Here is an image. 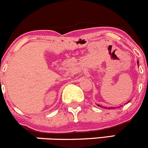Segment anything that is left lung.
<instances>
[{
  "label": "left lung",
  "instance_id": "left-lung-1",
  "mask_svg": "<svg viewBox=\"0 0 148 148\" xmlns=\"http://www.w3.org/2000/svg\"><path fill=\"white\" fill-rule=\"evenodd\" d=\"M137 64H138V65H139V62H138V61H137ZM129 102H128V103H129ZM127 104V103H126ZM97 105H98V107H100V108H104V109H106V110H110V109H114V108H112V107H109V108H107V107H103V106H101V105H98V104H97ZM116 108H117V107H116ZM121 108V106H119V107H118L117 108Z\"/></svg>",
  "mask_w": 148,
  "mask_h": 148
}]
</instances>
